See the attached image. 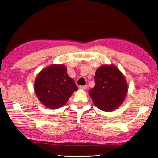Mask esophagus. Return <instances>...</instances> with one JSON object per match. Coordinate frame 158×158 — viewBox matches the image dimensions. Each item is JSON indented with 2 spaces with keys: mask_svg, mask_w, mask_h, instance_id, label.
I'll return each instance as SVG.
<instances>
[{
  "mask_svg": "<svg viewBox=\"0 0 158 158\" xmlns=\"http://www.w3.org/2000/svg\"><path fill=\"white\" fill-rule=\"evenodd\" d=\"M79 88L81 89V90H86L88 88V85H81V86H79Z\"/></svg>",
  "mask_w": 158,
  "mask_h": 158,
  "instance_id": "esophagus-1",
  "label": "esophagus"
}]
</instances>
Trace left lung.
Instances as JSON below:
<instances>
[{
	"instance_id": "8db88e82",
	"label": "left lung",
	"mask_w": 158,
	"mask_h": 158,
	"mask_svg": "<svg viewBox=\"0 0 158 158\" xmlns=\"http://www.w3.org/2000/svg\"><path fill=\"white\" fill-rule=\"evenodd\" d=\"M94 81L95 85L88 93L97 108L111 112L122 104L128 87L124 74L115 65L100 66L96 70Z\"/></svg>"
}]
</instances>
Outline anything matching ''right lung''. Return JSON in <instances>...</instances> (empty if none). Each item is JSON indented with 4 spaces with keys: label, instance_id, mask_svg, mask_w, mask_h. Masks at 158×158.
I'll return each mask as SVG.
<instances>
[{
    "label": "right lung",
    "instance_id": "right-lung-1",
    "mask_svg": "<svg viewBox=\"0 0 158 158\" xmlns=\"http://www.w3.org/2000/svg\"><path fill=\"white\" fill-rule=\"evenodd\" d=\"M34 89L42 104L51 109L62 107L78 90L63 64H53L44 68L37 74Z\"/></svg>",
    "mask_w": 158,
    "mask_h": 158
}]
</instances>
